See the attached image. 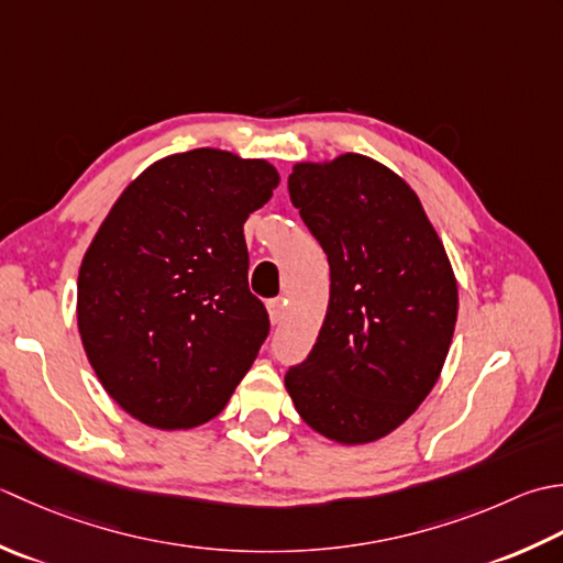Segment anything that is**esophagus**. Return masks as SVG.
I'll return each instance as SVG.
<instances>
[{
    "mask_svg": "<svg viewBox=\"0 0 563 563\" xmlns=\"http://www.w3.org/2000/svg\"><path fill=\"white\" fill-rule=\"evenodd\" d=\"M267 313L272 325H279L284 318V298H272V301H267Z\"/></svg>",
    "mask_w": 563,
    "mask_h": 563,
    "instance_id": "1",
    "label": "esophagus"
}]
</instances>
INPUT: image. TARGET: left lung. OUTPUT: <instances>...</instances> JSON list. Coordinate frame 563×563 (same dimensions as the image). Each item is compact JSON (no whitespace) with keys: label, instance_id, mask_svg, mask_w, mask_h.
Returning a JSON list of instances; mask_svg holds the SVG:
<instances>
[{"label":"left lung","instance_id":"obj_1","mask_svg":"<svg viewBox=\"0 0 563 563\" xmlns=\"http://www.w3.org/2000/svg\"><path fill=\"white\" fill-rule=\"evenodd\" d=\"M289 197L328 255L330 301L311 354L284 386L318 434L376 442L442 374L459 311L452 262L418 194L366 155L296 163Z\"/></svg>","mask_w":563,"mask_h":563}]
</instances>
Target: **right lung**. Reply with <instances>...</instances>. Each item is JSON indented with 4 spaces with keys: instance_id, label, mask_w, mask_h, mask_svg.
Returning <instances> with one entry per match:
<instances>
[{
    "instance_id": "1",
    "label": "right lung",
    "mask_w": 563,
    "mask_h": 563,
    "mask_svg": "<svg viewBox=\"0 0 563 563\" xmlns=\"http://www.w3.org/2000/svg\"><path fill=\"white\" fill-rule=\"evenodd\" d=\"M277 187L267 159L218 147L167 155L91 238L77 330L104 391L143 426H203L255 362L269 318L247 286L243 225Z\"/></svg>"
}]
</instances>
